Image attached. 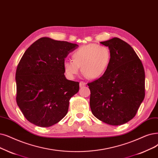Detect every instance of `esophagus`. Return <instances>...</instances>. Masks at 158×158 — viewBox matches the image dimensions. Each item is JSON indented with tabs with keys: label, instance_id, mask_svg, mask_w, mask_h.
Here are the masks:
<instances>
[{
	"label": "esophagus",
	"instance_id": "esophagus-1",
	"mask_svg": "<svg viewBox=\"0 0 158 158\" xmlns=\"http://www.w3.org/2000/svg\"><path fill=\"white\" fill-rule=\"evenodd\" d=\"M85 86H86V83H85V82H84V81H81L80 83H79V86H80L81 88H82V87H84Z\"/></svg>",
	"mask_w": 158,
	"mask_h": 158
}]
</instances>
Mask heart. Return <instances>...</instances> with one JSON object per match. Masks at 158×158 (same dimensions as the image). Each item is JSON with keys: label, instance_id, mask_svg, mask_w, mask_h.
<instances>
[{"label": "heart", "instance_id": "obj_1", "mask_svg": "<svg viewBox=\"0 0 158 158\" xmlns=\"http://www.w3.org/2000/svg\"><path fill=\"white\" fill-rule=\"evenodd\" d=\"M72 60H66L63 68L66 75L72 78L81 67V72L89 79L101 77L107 70L111 52L107 46L89 44L77 49L72 54Z\"/></svg>", "mask_w": 158, "mask_h": 158}]
</instances>
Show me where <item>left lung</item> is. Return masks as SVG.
<instances>
[{
    "label": "left lung",
    "instance_id": "8db88e82",
    "mask_svg": "<svg viewBox=\"0 0 158 158\" xmlns=\"http://www.w3.org/2000/svg\"><path fill=\"white\" fill-rule=\"evenodd\" d=\"M109 48L111 60L106 72L88 83L90 106L100 121L121 125L134 118L145 98V70L132 48L118 37L101 42Z\"/></svg>",
    "mask_w": 158,
    "mask_h": 158
}]
</instances>
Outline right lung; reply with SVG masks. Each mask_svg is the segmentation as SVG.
Listing matches in <instances>:
<instances>
[{
	"label": "right lung",
	"instance_id": "add662e5",
	"mask_svg": "<svg viewBox=\"0 0 158 158\" xmlns=\"http://www.w3.org/2000/svg\"><path fill=\"white\" fill-rule=\"evenodd\" d=\"M76 44L42 37L26 50L16 70V101L26 119L40 127L56 124L66 115L79 83L66 79L64 59Z\"/></svg>",
	"mask_w": 158,
	"mask_h": 158
}]
</instances>
